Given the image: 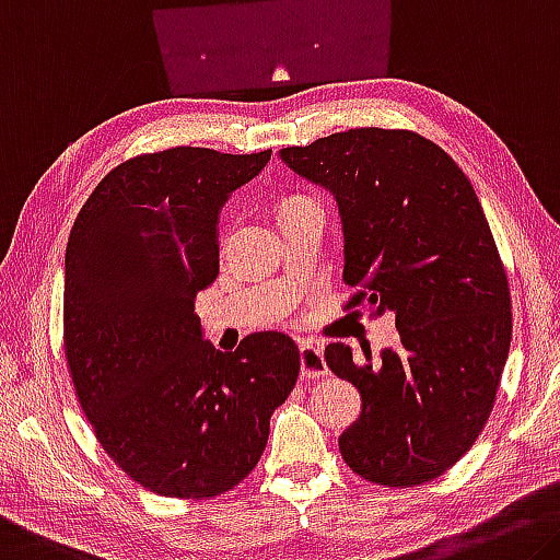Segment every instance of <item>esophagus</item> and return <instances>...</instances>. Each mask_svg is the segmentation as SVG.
I'll use <instances>...</instances> for the list:
<instances>
[{"instance_id":"1","label":"esophagus","mask_w":560,"mask_h":560,"mask_svg":"<svg viewBox=\"0 0 560 560\" xmlns=\"http://www.w3.org/2000/svg\"><path fill=\"white\" fill-rule=\"evenodd\" d=\"M301 351V376L308 378V381H318L328 376V366L324 361V349L322 346H314L304 341L299 346Z\"/></svg>"}]
</instances>
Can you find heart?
<instances>
[{"mask_svg": "<svg viewBox=\"0 0 560 560\" xmlns=\"http://www.w3.org/2000/svg\"><path fill=\"white\" fill-rule=\"evenodd\" d=\"M312 201H314L312 197H304V194H294V197L283 199L281 209H279V214H281V211H287V209H296V207H301V203H312Z\"/></svg>", "mask_w": 560, "mask_h": 560, "instance_id": "obj_1", "label": "heart"}]
</instances>
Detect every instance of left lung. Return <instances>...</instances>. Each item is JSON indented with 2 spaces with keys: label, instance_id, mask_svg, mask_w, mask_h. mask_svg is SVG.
I'll return each mask as SVG.
<instances>
[{
  "label": "left lung",
  "instance_id": "1",
  "mask_svg": "<svg viewBox=\"0 0 560 560\" xmlns=\"http://www.w3.org/2000/svg\"><path fill=\"white\" fill-rule=\"evenodd\" d=\"M334 191L343 221V312H394L401 346L371 359L328 343L361 394L339 439L353 474L408 488L448 471L481 436L511 346V289L471 182L431 139L363 127L281 149Z\"/></svg>",
  "mask_w": 560,
  "mask_h": 560
}]
</instances>
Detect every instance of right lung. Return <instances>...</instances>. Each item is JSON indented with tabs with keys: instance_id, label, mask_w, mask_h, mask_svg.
Segmentation results:
<instances>
[{
	"instance_id": "obj_1",
	"label": "right lung",
	"mask_w": 560,
	"mask_h": 560,
	"mask_svg": "<svg viewBox=\"0 0 560 560\" xmlns=\"http://www.w3.org/2000/svg\"><path fill=\"white\" fill-rule=\"evenodd\" d=\"M271 149L174 147L114 166L89 194L65 261V357L96 441L166 499H214L254 471L301 353L279 331L232 353L203 343L197 294L219 277L221 203Z\"/></svg>"
}]
</instances>
